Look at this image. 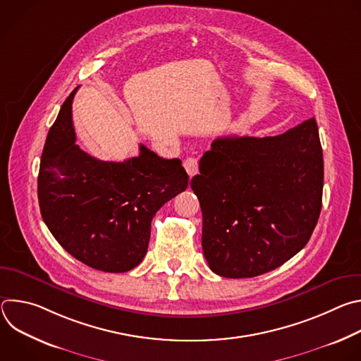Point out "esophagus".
Masks as SVG:
<instances>
[{"label":"esophagus","mask_w":361,"mask_h":361,"mask_svg":"<svg viewBox=\"0 0 361 361\" xmlns=\"http://www.w3.org/2000/svg\"><path fill=\"white\" fill-rule=\"evenodd\" d=\"M185 171L188 173L190 178L198 173V159L197 157H187L183 163Z\"/></svg>","instance_id":"1"}]
</instances>
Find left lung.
Wrapping results in <instances>:
<instances>
[{
	"mask_svg": "<svg viewBox=\"0 0 361 361\" xmlns=\"http://www.w3.org/2000/svg\"><path fill=\"white\" fill-rule=\"evenodd\" d=\"M323 178L314 117L274 137L216 138L191 180L210 269L247 279L290 260L317 224Z\"/></svg>",
	"mask_w": 361,
	"mask_h": 361,
	"instance_id": "1",
	"label": "left lung"
}]
</instances>
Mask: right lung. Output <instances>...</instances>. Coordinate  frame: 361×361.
I'll list each match as a JSON object with an SVG mask.
<instances>
[{
  "mask_svg": "<svg viewBox=\"0 0 361 361\" xmlns=\"http://www.w3.org/2000/svg\"><path fill=\"white\" fill-rule=\"evenodd\" d=\"M67 97L41 156L38 202L51 234L74 259L106 273H126L147 254L151 220L184 191L188 174L178 159L166 160L140 145V156L101 161L75 144Z\"/></svg>",
  "mask_w": 361,
  "mask_h": 361,
  "instance_id": "1",
  "label": "right lung"
}]
</instances>
